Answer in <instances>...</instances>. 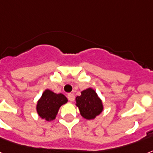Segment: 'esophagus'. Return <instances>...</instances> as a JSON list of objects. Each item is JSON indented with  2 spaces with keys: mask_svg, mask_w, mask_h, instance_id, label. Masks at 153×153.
<instances>
[{
  "mask_svg": "<svg viewBox=\"0 0 153 153\" xmlns=\"http://www.w3.org/2000/svg\"><path fill=\"white\" fill-rule=\"evenodd\" d=\"M67 98H68V100H70V101H74V95H73V94H71V93H69L68 95H67Z\"/></svg>",
  "mask_w": 153,
  "mask_h": 153,
  "instance_id": "34e87169",
  "label": "esophagus"
}]
</instances>
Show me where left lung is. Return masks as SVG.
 Segmentation results:
<instances>
[{
  "label": "left lung",
  "instance_id": "obj_1",
  "mask_svg": "<svg viewBox=\"0 0 153 153\" xmlns=\"http://www.w3.org/2000/svg\"><path fill=\"white\" fill-rule=\"evenodd\" d=\"M76 105L82 116L87 120L95 119L102 111V101L91 88L82 91L81 95L77 96Z\"/></svg>",
  "mask_w": 153,
  "mask_h": 153
}]
</instances>
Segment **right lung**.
<instances>
[{
	"label": "right lung",
	"instance_id": "obj_1",
	"mask_svg": "<svg viewBox=\"0 0 153 153\" xmlns=\"http://www.w3.org/2000/svg\"><path fill=\"white\" fill-rule=\"evenodd\" d=\"M67 102V99L62 94H55L45 90L38 102L37 111L39 116L47 121L53 120L62 105Z\"/></svg>",
	"mask_w": 153,
	"mask_h": 153
}]
</instances>
